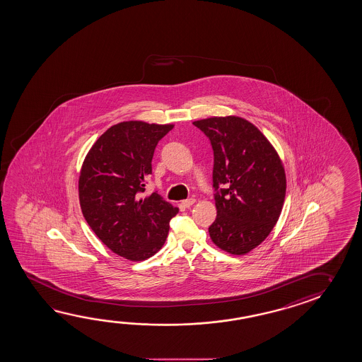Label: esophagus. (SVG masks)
I'll return each instance as SVG.
<instances>
[{"mask_svg":"<svg viewBox=\"0 0 362 362\" xmlns=\"http://www.w3.org/2000/svg\"><path fill=\"white\" fill-rule=\"evenodd\" d=\"M195 199H187V200H184L182 202V205H184L185 208H190L191 205H194L195 204Z\"/></svg>","mask_w":362,"mask_h":362,"instance_id":"1","label":"esophagus"}]
</instances>
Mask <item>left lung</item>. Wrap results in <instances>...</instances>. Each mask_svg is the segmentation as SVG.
Returning <instances> with one entry per match:
<instances>
[{
  "label": "left lung",
  "mask_w": 362,
  "mask_h": 362,
  "mask_svg": "<svg viewBox=\"0 0 362 362\" xmlns=\"http://www.w3.org/2000/svg\"><path fill=\"white\" fill-rule=\"evenodd\" d=\"M194 125L214 151L216 218L210 238L223 251L245 255L269 237L281 214L286 176L280 156L243 117H208Z\"/></svg>",
  "instance_id": "left-lung-1"
}]
</instances>
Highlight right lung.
I'll list each match as a JSON object with an SVG mask.
<instances>
[{
    "label": "right lung",
    "mask_w": 362,
    "mask_h": 362,
    "mask_svg": "<svg viewBox=\"0 0 362 362\" xmlns=\"http://www.w3.org/2000/svg\"><path fill=\"white\" fill-rule=\"evenodd\" d=\"M175 125L130 120L93 143L81 167L78 197L88 226L111 251L144 261L165 245L178 209L153 192L141 197L154 149Z\"/></svg>",
    "instance_id": "right-lung-1"
}]
</instances>
